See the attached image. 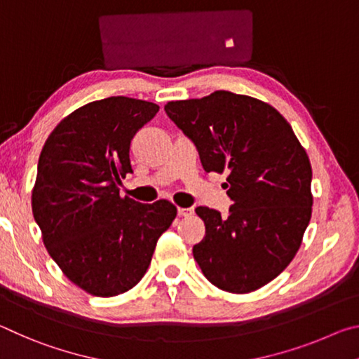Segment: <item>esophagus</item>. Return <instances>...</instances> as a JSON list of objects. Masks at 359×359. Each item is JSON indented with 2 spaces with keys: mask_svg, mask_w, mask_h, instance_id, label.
Wrapping results in <instances>:
<instances>
[{
  "mask_svg": "<svg viewBox=\"0 0 359 359\" xmlns=\"http://www.w3.org/2000/svg\"><path fill=\"white\" fill-rule=\"evenodd\" d=\"M177 214H179V217H188L193 214V209L191 208H179Z\"/></svg>",
  "mask_w": 359,
  "mask_h": 359,
  "instance_id": "obj_1",
  "label": "esophagus"
}]
</instances>
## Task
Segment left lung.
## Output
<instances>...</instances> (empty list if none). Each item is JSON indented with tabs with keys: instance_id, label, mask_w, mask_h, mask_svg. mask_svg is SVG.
<instances>
[{
	"instance_id": "left-lung-1",
	"label": "left lung",
	"mask_w": 359,
	"mask_h": 359,
	"mask_svg": "<svg viewBox=\"0 0 359 359\" xmlns=\"http://www.w3.org/2000/svg\"><path fill=\"white\" fill-rule=\"evenodd\" d=\"M168 117L196 145L205 172H226L229 214L196 208L205 224L193 247L217 288L250 293L280 274L312 215V168L287 120L252 96L214 92L171 101Z\"/></svg>"
}]
</instances>
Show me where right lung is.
Here are the masks:
<instances>
[{
    "label": "right lung",
    "mask_w": 359,
    "mask_h": 359,
    "mask_svg": "<svg viewBox=\"0 0 359 359\" xmlns=\"http://www.w3.org/2000/svg\"><path fill=\"white\" fill-rule=\"evenodd\" d=\"M158 109L126 96L88 102L60 121L42 147L32 196L34 220L52 259L93 296L135 287L177 215L165 199L141 204L120 198L121 179L133 172L131 139Z\"/></svg>",
    "instance_id": "right-lung-1"
}]
</instances>
